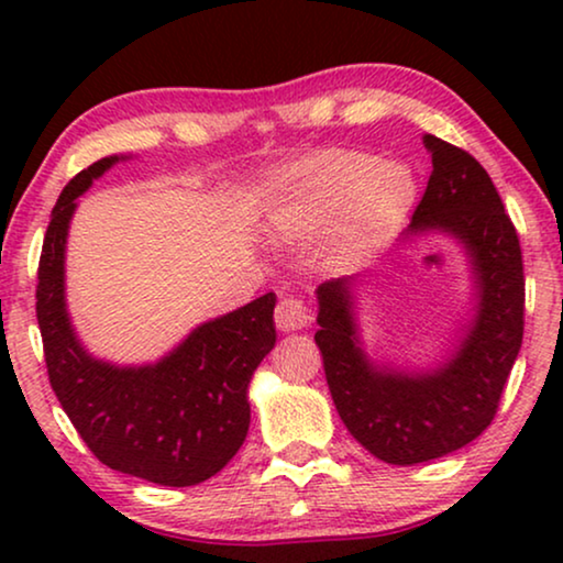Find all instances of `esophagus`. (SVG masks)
<instances>
[{
    "mask_svg": "<svg viewBox=\"0 0 563 563\" xmlns=\"http://www.w3.org/2000/svg\"><path fill=\"white\" fill-rule=\"evenodd\" d=\"M274 320L282 333H295V330L307 328V322H310V312H307V307L299 297H282L279 305H276Z\"/></svg>",
    "mask_w": 563,
    "mask_h": 563,
    "instance_id": "esophagus-1",
    "label": "esophagus"
}]
</instances>
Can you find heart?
<instances>
[{
  "label": "heart",
  "mask_w": 563,
  "mask_h": 563,
  "mask_svg": "<svg viewBox=\"0 0 563 563\" xmlns=\"http://www.w3.org/2000/svg\"><path fill=\"white\" fill-rule=\"evenodd\" d=\"M276 187V214L284 225L305 238L330 230L328 258L335 268L372 258L405 225L418 197L407 166L341 148L297 161Z\"/></svg>",
  "instance_id": "heart-1"
}]
</instances>
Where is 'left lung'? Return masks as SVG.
<instances>
[{"label":"left lung","instance_id":"left-lung-1","mask_svg":"<svg viewBox=\"0 0 563 563\" xmlns=\"http://www.w3.org/2000/svg\"><path fill=\"white\" fill-rule=\"evenodd\" d=\"M433 174L407 238L441 233L464 249L474 310L435 366L374 361L356 318V276L320 284L314 343L349 433L384 464L412 466L472 443L495 418L520 353L526 276L515 225L489 174L466 151L422 135Z\"/></svg>","mask_w":563,"mask_h":563}]
</instances>
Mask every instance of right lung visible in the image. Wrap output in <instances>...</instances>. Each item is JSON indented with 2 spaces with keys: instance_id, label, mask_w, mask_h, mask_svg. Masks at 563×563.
Wrapping results in <instances>:
<instances>
[{
  "instance_id": "1",
  "label": "right lung",
  "mask_w": 563,
  "mask_h": 563,
  "mask_svg": "<svg viewBox=\"0 0 563 563\" xmlns=\"http://www.w3.org/2000/svg\"><path fill=\"white\" fill-rule=\"evenodd\" d=\"M125 158L76 174L51 212L35 291L45 364L60 407L102 464L161 487H191L218 474L249 435V387L276 343V295L202 322L153 364L91 356L66 307V238L76 199Z\"/></svg>"
}]
</instances>
